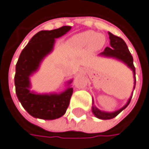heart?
I'll list each match as a JSON object with an SVG mask.
<instances>
[{"mask_svg":"<svg viewBox=\"0 0 149 149\" xmlns=\"http://www.w3.org/2000/svg\"><path fill=\"white\" fill-rule=\"evenodd\" d=\"M106 38L103 34L95 33L94 31H86L76 34L70 39V44L76 49L89 47L92 51H97L105 44Z\"/></svg>","mask_w":149,"mask_h":149,"instance_id":"1","label":"heart"}]
</instances>
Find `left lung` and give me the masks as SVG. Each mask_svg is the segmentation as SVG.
Returning a JSON list of instances; mask_svg holds the SVG:
<instances>
[{"mask_svg": "<svg viewBox=\"0 0 149 149\" xmlns=\"http://www.w3.org/2000/svg\"><path fill=\"white\" fill-rule=\"evenodd\" d=\"M108 35H109V38H110V47H107L102 53H100L99 56L105 57V58H114V59H116V60L123 63L124 64H126L131 70L132 71L133 80H134V82H133V84H134L133 91H134L135 86H136V77H135V67L133 65L132 56L129 52L126 42L123 41V39H122L119 37H116L115 35H113L110 32H108ZM132 96V94L131 95L129 99L127 100V103L123 106V107L116 110L115 111H101L100 109H98L94 105V100L92 99V108H91L92 113L95 117L99 118L100 120L112 119L118 115L121 111H123V110L129 105Z\"/></svg>", "mask_w": 149, "mask_h": 149, "instance_id": "left-lung-1", "label": "left lung"}]
</instances>
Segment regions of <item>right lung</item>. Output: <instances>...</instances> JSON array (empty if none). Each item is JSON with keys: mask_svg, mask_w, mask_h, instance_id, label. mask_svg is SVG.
Instances as JSON below:
<instances>
[{"mask_svg": "<svg viewBox=\"0 0 149 149\" xmlns=\"http://www.w3.org/2000/svg\"><path fill=\"white\" fill-rule=\"evenodd\" d=\"M71 26H63L51 31L43 30L36 33L22 51L16 65V94L22 106L35 118L54 120L64 115L69 107L73 88V79L66 82V88L61 92L37 93L31 91L30 78L40 68L43 59L54 48L55 39L61 38Z\"/></svg>", "mask_w": 149, "mask_h": 149, "instance_id": "obj_1", "label": "right lung"}]
</instances>
